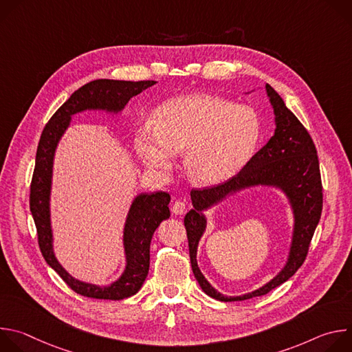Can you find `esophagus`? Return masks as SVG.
I'll return each mask as SVG.
<instances>
[{"label": "esophagus", "instance_id": "1", "mask_svg": "<svg viewBox=\"0 0 352 352\" xmlns=\"http://www.w3.org/2000/svg\"><path fill=\"white\" fill-rule=\"evenodd\" d=\"M185 209H186L185 202H182V200H177V202H174V205L171 208V212L177 216H181L185 213Z\"/></svg>", "mask_w": 352, "mask_h": 352}]
</instances>
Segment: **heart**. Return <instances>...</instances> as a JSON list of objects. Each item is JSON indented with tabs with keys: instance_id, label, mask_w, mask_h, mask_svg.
<instances>
[{
	"instance_id": "1",
	"label": "heart",
	"mask_w": 352,
	"mask_h": 352,
	"mask_svg": "<svg viewBox=\"0 0 352 352\" xmlns=\"http://www.w3.org/2000/svg\"><path fill=\"white\" fill-rule=\"evenodd\" d=\"M261 135L256 113L210 94H185L167 100L155 113V124L135 131V147L152 168L167 171L177 152L184 168L200 186L219 185L235 175L252 156Z\"/></svg>"
}]
</instances>
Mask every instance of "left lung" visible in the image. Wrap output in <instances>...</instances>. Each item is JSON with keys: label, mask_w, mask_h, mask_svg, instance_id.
<instances>
[{"label": "left lung", "mask_w": 352, "mask_h": 352, "mask_svg": "<svg viewBox=\"0 0 352 352\" xmlns=\"http://www.w3.org/2000/svg\"><path fill=\"white\" fill-rule=\"evenodd\" d=\"M266 91L276 116L274 135L230 179L213 186L193 188L190 190L193 209L184 219L192 272L200 288L209 296L223 302L265 295L292 277L307 259L312 236L322 214L323 188L315 143L307 128L287 109L280 94L270 85H266ZM254 184H273L281 187L289 196L296 217L290 256L285 269L259 290L241 297H226L208 284L195 263L197 243L206 228V219L201 212L228 192Z\"/></svg>", "instance_id": "8db88e82"}]
</instances>
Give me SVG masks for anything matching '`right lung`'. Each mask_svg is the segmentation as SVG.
Listing matches in <instances>:
<instances>
[{"label":"right lung","instance_id":"obj_1","mask_svg":"<svg viewBox=\"0 0 352 352\" xmlns=\"http://www.w3.org/2000/svg\"><path fill=\"white\" fill-rule=\"evenodd\" d=\"M155 80H113L97 79L79 87L45 124L36 153V164L30 184V212L37 230V241L41 255L67 285L76 294L96 299L120 300L135 295L148 273L150 241L160 226L170 217L168 204L171 196L167 192L140 193L129 209L125 228L124 246L126 267L124 274L109 287H97L71 277L53 252V234L50 226V188H52L53 160L57 143L71 122V117L85 110L121 111L129 100L153 86Z\"/></svg>","mask_w":352,"mask_h":352}]
</instances>
